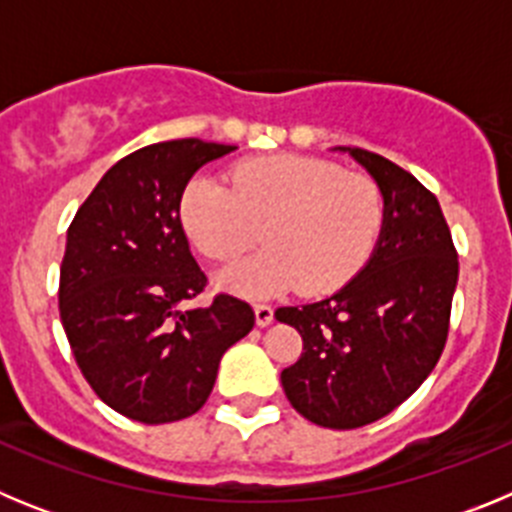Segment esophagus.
Masks as SVG:
<instances>
[{"label": "esophagus", "instance_id": "esophagus-1", "mask_svg": "<svg viewBox=\"0 0 512 512\" xmlns=\"http://www.w3.org/2000/svg\"><path fill=\"white\" fill-rule=\"evenodd\" d=\"M253 312H256V325H261V328H266V325L274 323V307L266 305V302L253 305Z\"/></svg>", "mask_w": 512, "mask_h": 512}]
</instances>
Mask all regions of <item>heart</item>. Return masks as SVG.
<instances>
[{"label": "heart", "mask_w": 512, "mask_h": 512, "mask_svg": "<svg viewBox=\"0 0 512 512\" xmlns=\"http://www.w3.org/2000/svg\"><path fill=\"white\" fill-rule=\"evenodd\" d=\"M384 212L377 179L292 153L238 161L230 187L194 176L179 202L184 233L207 259L225 264L259 235L266 241L269 248L220 274L225 289L253 300L300 284L307 295L341 289L372 259Z\"/></svg>", "instance_id": "b5f03b06"}]
</instances>
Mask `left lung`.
Listing matches in <instances>:
<instances>
[{
	"instance_id": "1",
	"label": "left lung",
	"mask_w": 512,
	"mask_h": 512,
	"mask_svg": "<svg viewBox=\"0 0 512 512\" xmlns=\"http://www.w3.org/2000/svg\"><path fill=\"white\" fill-rule=\"evenodd\" d=\"M341 151L382 187V238L336 295L274 315L302 336V356L282 372L292 408L348 431L392 413L433 372L449 338L459 256L436 194L379 153Z\"/></svg>"
}]
</instances>
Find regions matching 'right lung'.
Listing matches in <instances>:
<instances>
[{
    "mask_svg": "<svg viewBox=\"0 0 512 512\" xmlns=\"http://www.w3.org/2000/svg\"><path fill=\"white\" fill-rule=\"evenodd\" d=\"M233 146L166 140L120 158L69 225L58 310L81 374L112 410L174 423L207 402L223 354L253 328L251 305L207 287L179 220L194 171Z\"/></svg>",
    "mask_w": 512,
    "mask_h": 512,
    "instance_id": "right-lung-1",
    "label": "right lung"
}]
</instances>
